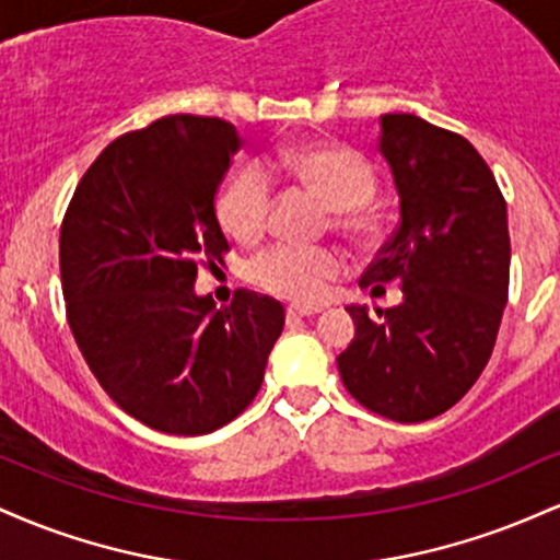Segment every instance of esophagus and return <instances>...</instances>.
Masks as SVG:
<instances>
[{
  "mask_svg": "<svg viewBox=\"0 0 560 560\" xmlns=\"http://www.w3.org/2000/svg\"><path fill=\"white\" fill-rule=\"evenodd\" d=\"M316 313H320V307H311V305H289V307H287V318H289V320L316 316Z\"/></svg>",
  "mask_w": 560,
  "mask_h": 560,
  "instance_id": "34e87169",
  "label": "esophagus"
}]
</instances>
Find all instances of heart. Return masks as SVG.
I'll return each instance as SVG.
<instances>
[{"instance_id": "1", "label": "heart", "mask_w": 560, "mask_h": 560, "mask_svg": "<svg viewBox=\"0 0 560 560\" xmlns=\"http://www.w3.org/2000/svg\"><path fill=\"white\" fill-rule=\"evenodd\" d=\"M289 176L313 191L326 208L334 210V223L350 236L374 234L376 218L365 208L374 195V171L355 150L334 141H313L281 150L266 173L247 168L236 173L218 199V218L229 236L255 242L266 231L271 213V182L268 176ZM342 268L337 253L320 247L279 244L255 262L253 281L266 292L294 302H316Z\"/></svg>"}]
</instances>
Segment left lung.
<instances>
[{
  "label": "left lung",
  "instance_id": "obj_1",
  "mask_svg": "<svg viewBox=\"0 0 560 560\" xmlns=\"http://www.w3.org/2000/svg\"><path fill=\"white\" fill-rule=\"evenodd\" d=\"M378 128L400 223L358 284L376 294L395 281L402 300L376 316L347 305L355 337L337 365L358 402L416 423L453 408L490 361L508 302V210L464 137L408 113Z\"/></svg>",
  "mask_w": 560,
  "mask_h": 560
}]
</instances>
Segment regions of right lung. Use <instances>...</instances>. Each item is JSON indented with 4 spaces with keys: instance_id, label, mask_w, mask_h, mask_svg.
I'll list each match as a JSON object with an SVG mask.
<instances>
[{
    "instance_id": "1",
    "label": "right lung",
    "mask_w": 560,
    "mask_h": 560,
    "mask_svg": "<svg viewBox=\"0 0 560 560\" xmlns=\"http://www.w3.org/2000/svg\"><path fill=\"white\" fill-rule=\"evenodd\" d=\"M244 139L221 118L168 115L115 139L83 173L60 231L68 324L126 413L165 434H210L258 395L284 307L240 289L197 294L229 249L215 191Z\"/></svg>"
}]
</instances>
